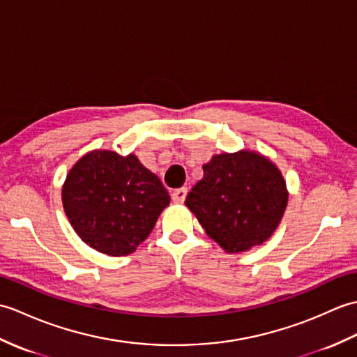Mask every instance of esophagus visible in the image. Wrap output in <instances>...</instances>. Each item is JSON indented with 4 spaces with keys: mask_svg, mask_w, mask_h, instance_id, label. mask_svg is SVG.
Listing matches in <instances>:
<instances>
[{
    "mask_svg": "<svg viewBox=\"0 0 357 357\" xmlns=\"http://www.w3.org/2000/svg\"><path fill=\"white\" fill-rule=\"evenodd\" d=\"M186 194H188L186 188H178L171 194V199H172V202H176V203H183L185 199H186Z\"/></svg>",
    "mask_w": 357,
    "mask_h": 357,
    "instance_id": "1",
    "label": "esophagus"
}]
</instances>
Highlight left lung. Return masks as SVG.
<instances>
[{"label": "left lung", "mask_w": 357, "mask_h": 357, "mask_svg": "<svg viewBox=\"0 0 357 357\" xmlns=\"http://www.w3.org/2000/svg\"><path fill=\"white\" fill-rule=\"evenodd\" d=\"M203 172L185 204L206 234L229 253L264 243L287 206L286 181L278 168L257 153L240 151L213 155Z\"/></svg>", "instance_id": "8db88e82"}]
</instances>
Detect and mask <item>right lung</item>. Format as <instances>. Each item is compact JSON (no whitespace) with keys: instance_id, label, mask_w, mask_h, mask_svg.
I'll use <instances>...</instances> for the list:
<instances>
[{"instance_id":"add662e5","label":"right lung","mask_w":357,"mask_h":357,"mask_svg":"<svg viewBox=\"0 0 357 357\" xmlns=\"http://www.w3.org/2000/svg\"><path fill=\"white\" fill-rule=\"evenodd\" d=\"M62 203L82 241L109 257H122L151 234L169 195L136 155L93 151L68 172Z\"/></svg>"}]
</instances>
